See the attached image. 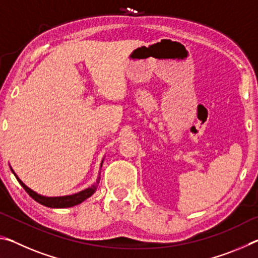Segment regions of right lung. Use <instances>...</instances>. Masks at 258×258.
Segmentation results:
<instances>
[{
    "label": "right lung",
    "instance_id": "right-lung-1",
    "mask_svg": "<svg viewBox=\"0 0 258 258\" xmlns=\"http://www.w3.org/2000/svg\"><path fill=\"white\" fill-rule=\"evenodd\" d=\"M102 164H103V159L101 161L100 167H101ZM10 168H11L12 173L15 174L17 180H18V182L21 184V186L24 187L26 192H27L30 197H32L35 202H37L38 204L43 205V206L50 207V208H67V207H73V206H76V205H80L81 203L84 202V200H86L87 198H90L91 196L94 194L95 190L98 189V184L100 182V172H99V176L97 178V182H95L93 185H91L90 187H86L85 190H82L74 195L61 196V197H46V196H42L30 189V187H28L18 176H17V174L15 173L14 169H12V167H10Z\"/></svg>",
    "mask_w": 258,
    "mask_h": 258
}]
</instances>
